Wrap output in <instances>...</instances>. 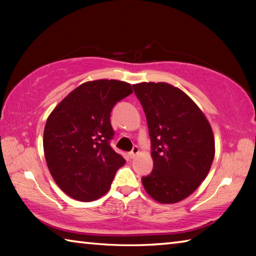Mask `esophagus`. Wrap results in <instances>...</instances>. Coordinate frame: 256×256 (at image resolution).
I'll return each mask as SVG.
<instances>
[{
  "label": "esophagus",
  "instance_id": "obj_1",
  "mask_svg": "<svg viewBox=\"0 0 256 256\" xmlns=\"http://www.w3.org/2000/svg\"><path fill=\"white\" fill-rule=\"evenodd\" d=\"M138 154V146H134L133 148H132V150H131V152L128 154V156H130V158L133 159Z\"/></svg>",
  "mask_w": 256,
  "mask_h": 256
}]
</instances>
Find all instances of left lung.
Instances as JSON below:
<instances>
[{
  "label": "left lung",
  "mask_w": 256,
  "mask_h": 256,
  "mask_svg": "<svg viewBox=\"0 0 256 256\" xmlns=\"http://www.w3.org/2000/svg\"><path fill=\"white\" fill-rule=\"evenodd\" d=\"M144 107L154 170L142 177L146 193L160 203L190 196L204 180L214 157V138L204 114L180 89L164 82L133 86Z\"/></svg>",
  "instance_id": "left-lung-1"
}]
</instances>
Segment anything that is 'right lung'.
Returning <instances> with one entry per match:
<instances>
[{"label":"right lung","instance_id":"obj_1","mask_svg":"<svg viewBox=\"0 0 256 256\" xmlns=\"http://www.w3.org/2000/svg\"><path fill=\"white\" fill-rule=\"evenodd\" d=\"M132 92L123 81H88L50 112L44 130L45 158L55 183L68 196L89 202L110 190L125 164L110 146V112Z\"/></svg>","mask_w":256,"mask_h":256}]
</instances>
